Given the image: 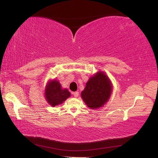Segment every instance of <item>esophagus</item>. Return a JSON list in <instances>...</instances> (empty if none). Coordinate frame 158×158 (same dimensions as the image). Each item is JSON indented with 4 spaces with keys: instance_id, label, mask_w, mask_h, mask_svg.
Wrapping results in <instances>:
<instances>
[{
    "instance_id": "1",
    "label": "esophagus",
    "mask_w": 158,
    "mask_h": 158,
    "mask_svg": "<svg viewBox=\"0 0 158 158\" xmlns=\"http://www.w3.org/2000/svg\"><path fill=\"white\" fill-rule=\"evenodd\" d=\"M73 95L74 96V97H77V96H79V92H73Z\"/></svg>"
}]
</instances>
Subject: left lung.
<instances>
[{"instance_id":"left-lung-1","label":"left lung","mask_w":158,"mask_h":158,"mask_svg":"<svg viewBox=\"0 0 158 158\" xmlns=\"http://www.w3.org/2000/svg\"><path fill=\"white\" fill-rule=\"evenodd\" d=\"M112 87L108 77L102 72H98L87 82L81 92L83 101L91 109L102 106L110 98Z\"/></svg>"}]
</instances>
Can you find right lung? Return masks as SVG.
<instances>
[{"instance_id":"right-lung-1","label":"right lung","mask_w":158,"mask_h":158,"mask_svg":"<svg viewBox=\"0 0 158 158\" xmlns=\"http://www.w3.org/2000/svg\"><path fill=\"white\" fill-rule=\"evenodd\" d=\"M45 98L50 105L55 106L61 105L70 96L68 89H63L60 83L57 81H50L45 89Z\"/></svg>"}]
</instances>
